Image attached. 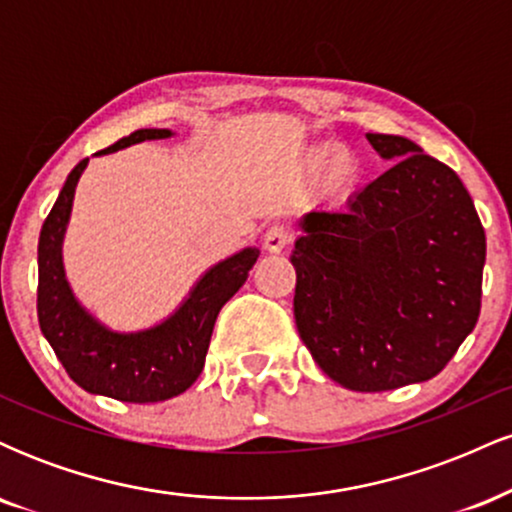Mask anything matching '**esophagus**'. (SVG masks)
<instances>
[{"instance_id": "34e87169", "label": "esophagus", "mask_w": 512, "mask_h": 512, "mask_svg": "<svg viewBox=\"0 0 512 512\" xmlns=\"http://www.w3.org/2000/svg\"><path fill=\"white\" fill-rule=\"evenodd\" d=\"M264 250L267 252H281L291 243V228L286 223H272L264 231Z\"/></svg>"}]
</instances>
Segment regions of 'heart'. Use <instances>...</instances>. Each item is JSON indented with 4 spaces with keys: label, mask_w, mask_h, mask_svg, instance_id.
<instances>
[{
    "label": "heart",
    "mask_w": 512,
    "mask_h": 512,
    "mask_svg": "<svg viewBox=\"0 0 512 512\" xmlns=\"http://www.w3.org/2000/svg\"><path fill=\"white\" fill-rule=\"evenodd\" d=\"M303 166L313 175L325 173V182L332 190H349L361 175L356 156L339 144H322L310 149L303 158Z\"/></svg>",
    "instance_id": "heart-1"
}]
</instances>
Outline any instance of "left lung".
Listing matches in <instances>:
<instances>
[{"mask_svg": "<svg viewBox=\"0 0 512 512\" xmlns=\"http://www.w3.org/2000/svg\"><path fill=\"white\" fill-rule=\"evenodd\" d=\"M395 166L342 211L301 216L293 315L315 363L346 390L424 383L481 310L486 236L457 173L397 134H366Z\"/></svg>", "mask_w": 512, "mask_h": 512, "instance_id": "left-lung-1", "label": "left lung"}]
</instances>
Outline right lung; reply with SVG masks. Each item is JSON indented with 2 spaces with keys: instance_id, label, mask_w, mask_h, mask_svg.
Masks as SVG:
<instances>
[{
  "instance_id": "obj_1",
  "label": "right lung",
  "mask_w": 512,
  "mask_h": 512,
  "mask_svg": "<svg viewBox=\"0 0 512 512\" xmlns=\"http://www.w3.org/2000/svg\"><path fill=\"white\" fill-rule=\"evenodd\" d=\"M170 129H137L96 156L127 146L170 139ZM88 158L67 175L55 207L40 228L38 240V322L64 370L91 395L120 402H163L178 397L199 378L219 310L248 279L260 257L257 248H243L216 262L197 279L187 298L166 320L149 330L115 332L93 317L74 296L64 274L62 243L72 216L76 182Z\"/></svg>"
}]
</instances>
